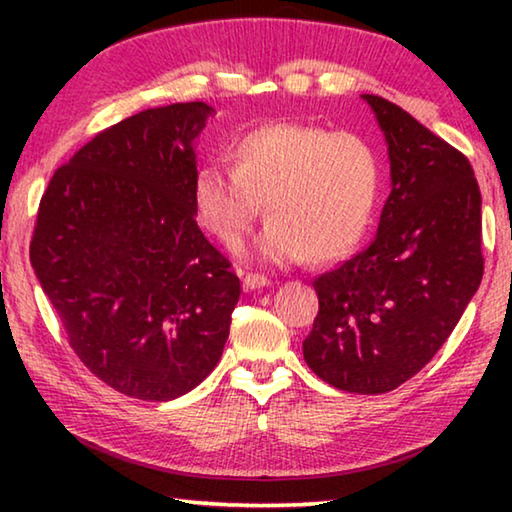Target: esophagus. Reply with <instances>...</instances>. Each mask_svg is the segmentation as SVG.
I'll use <instances>...</instances> for the list:
<instances>
[{
	"label": "esophagus",
	"mask_w": 512,
	"mask_h": 512,
	"mask_svg": "<svg viewBox=\"0 0 512 512\" xmlns=\"http://www.w3.org/2000/svg\"><path fill=\"white\" fill-rule=\"evenodd\" d=\"M271 284V280H268L266 275H259V273H246L244 277V289L246 291H255V289H264Z\"/></svg>",
	"instance_id": "34e87169"
}]
</instances>
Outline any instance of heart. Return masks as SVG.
<instances>
[{
    "instance_id": "heart-1",
    "label": "heart",
    "mask_w": 512,
    "mask_h": 512,
    "mask_svg": "<svg viewBox=\"0 0 512 512\" xmlns=\"http://www.w3.org/2000/svg\"><path fill=\"white\" fill-rule=\"evenodd\" d=\"M232 169L196 171V219L228 250H239L262 214L257 257L293 266L336 262L361 244L381 192V162L368 140L307 124H268L241 135Z\"/></svg>"
}]
</instances>
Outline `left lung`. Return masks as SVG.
I'll return each mask as SVG.
<instances>
[{
	"label": "left lung",
	"instance_id": "1",
	"mask_svg": "<svg viewBox=\"0 0 512 512\" xmlns=\"http://www.w3.org/2000/svg\"><path fill=\"white\" fill-rule=\"evenodd\" d=\"M391 160L366 250L314 280L307 366L339 391L379 395L433 359L479 289L481 192L472 164L395 103L361 94Z\"/></svg>",
	"mask_w": 512,
	"mask_h": 512
}]
</instances>
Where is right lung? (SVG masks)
<instances>
[{
  "label": "right lung",
  "mask_w": 512,
  "mask_h": 512,
  "mask_svg": "<svg viewBox=\"0 0 512 512\" xmlns=\"http://www.w3.org/2000/svg\"><path fill=\"white\" fill-rule=\"evenodd\" d=\"M203 101L137 112L56 169L31 266L85 368L135 400L169 402L210 375L239 277L198 228Z\"/></svg>",
  "instance_id": "right-lung-1"
}]
</instances>
